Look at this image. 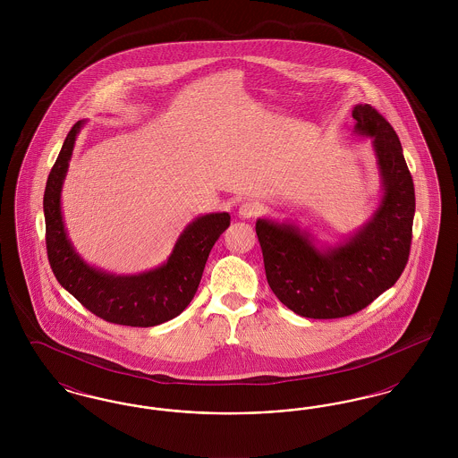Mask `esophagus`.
Returning <instances> with one entry per match:
<instances>
[{
	"label": "esophagus",
	"mask_w": 458,
	"mask_h": 458,
	"mask_svg": "<svg viewBox=\"0 0 458 458\" xmlns=\"http://www.w3.org/2000/svg\"><path fill=\"white\" fill-rule=\"evenodd\" d=\"M259 209L261 208L256 202H250V200L242 202V206L239 208V216L240 218H254L259 215Z\"/></svg>",
	"instance_id": "esophagus-1"
}]
</instances>
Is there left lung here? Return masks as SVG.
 Segmentation results:
<instances>
[{
	"mask_svg": "<svg viewBox=\"0 0 458 458\" xmlns=\"http://www.w3.org/2000/svg\"><path fill=\"white\" fill-rule=\"evenodd\" d=\"M353 131L372 139L383 199L372 218L349 240L318 249L295 225L258 219L266 278L275 295L299 316L336 319L362 310L403 273L412 243L415 192L396 131L370 105H357Z\"/></svg>",
	"mask_w": 458,
	"mask_h": 458,
	"instance_id": "8db88e82",
	"label": "left lung"
}]
</instances>
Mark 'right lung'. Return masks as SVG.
<instances>
[{"mask_svg": "<svg viewBox=\"0 0 458 458\" xmlns=\"http://www.w3.org/2000/svg\"><path fill=\"white\" fill-rule=\"evenodd\" d=\"M82 125L84 120L68 131L46 182L43 206L51 269L66 292L108 323L139 327L166 323L194 299L209 252L230 226V215L211 213L194 219L176 240L168 261L151 271L116 276L89 266L68 240L60 200L68 161Z\"/></svg>", "mask_w": 458, "mask_h": 458, "instance_id": "obj_1", "label": "right lung"}]
</instances>
